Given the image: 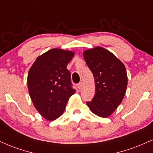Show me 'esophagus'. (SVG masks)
Masks as SVG:
<instances>
[{
  "label": "esophagus",
  "mask_w": 153,
  "mask_h": 153,
  "mask_svg": "<svg viewBox=\"0 0 153 153\" xmlns=\"http://www.w3.org/2000/svg\"><path fill=\"white\" fill-rule=\"evenodd\" d=\"M82 88H83V82H81L78 84V88L79 90H81Z\"/></svg>",
  "instance_id": "34e87169"
}]
</instances>
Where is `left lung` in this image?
<instances>
[{"label": "left lung", "instance_id": "8db88e82", "mask_svg": "<svg viewBox=\"0 0 153 153\" xmlns=\"http://www.w3.org/2000/svg\"><path fill=\"white\" fill-rule=\"evenodd\" d=\"M82 55L95 82V96L86 103L95 115L108 117L126 95L128 86L126 67L113 53L102 47L88 49Z\"/></svg>", "mask_w": 153, "mask_h": 153}]
</instances>
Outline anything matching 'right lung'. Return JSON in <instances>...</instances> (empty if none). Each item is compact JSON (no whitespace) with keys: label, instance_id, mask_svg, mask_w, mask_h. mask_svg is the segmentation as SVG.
<instances>
[{"label":"right lung","instance_id":"right-lung-1","mask_svg":"<svg viewBox=\"0 0 153 153\" xmlns=\"http://www.w3.org/2000/svg\"><path fill=\"white\" fill-rule=\"evenodd\" d=\"M74 55L71 51L53 48L38 56L29 70V95L36 109L47 120L53 121L62 115L75 93L67 69Z\"/></svg>","mask_w":153,"mask_h":153}]
</instances>
